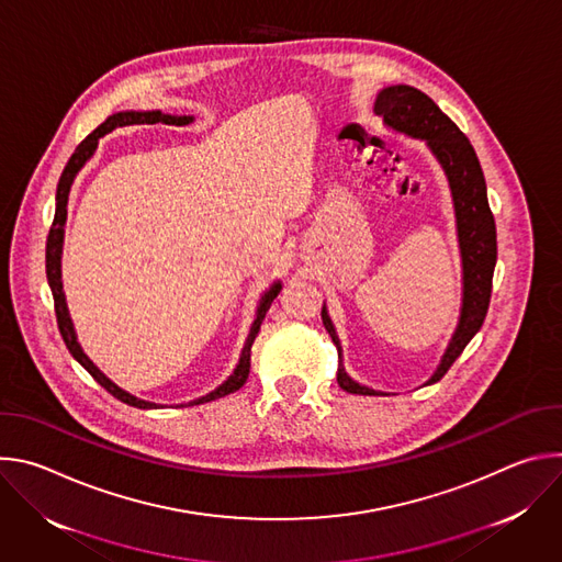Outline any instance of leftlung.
<instances>
[{
	"instance_id": "obj_1",
	"label": "left lung",
	"mask_w": 562,
	"mask_h": 562,
	"mask_svg": "<svg viewBox=\"0 0 562 562\" xmlns=\"http://www.w3.org/2000/svg\"><path fill=\"white\" fill-rule=\"evenodd\" d=\"M375 113L382 115L384 124L397 133H405L425 139L436 159L440 162L453 200L458 247L462 258V304L456 334L427 384L438 382L456 358L464 351L469 340L480 331L485 323L492 297V280L496 267V222L487 200V184L483 169H480L477 155L467 139V135L438 109V104L423 91L397 85L386 87L378 93ZM323 323L329 331L334 345L338 347V384L358 395H386L382 391L358 384L349 378L342 364L340 338L334 329L327 306H323Z\"/></svg>"
}]
</instances>
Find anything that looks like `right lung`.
Listing matches in <instances>:
<instances>
[{"instance_id": "add662e5", "label": "right lung", "mask_w": 562, "mask_h": 562, "mask_svg": "<svg viewBox=\"0 0 562 562\" xmlns=\"http://www.w3.org/2000/svg\"><path fill=\"white\" fill-rule=\"evenodd\" d=\"M176 124V126H187L193 122V117L189 115H167L162 111H124V113H115L111 115L104 124H100L91 135H87L82 142H79V146L75 148V153L70 155L68 165L64 167L61 171V178H59V184H57V195H55V217H53V226L48 231V239H46V278H48V286L53 291V300H55V315H57V327H59V334L66 342V349L70 351V356L82 364L93 378L95 382H100L113 397L122 400L124 405L128 407H137V409H157L155 403H146V400H139L135 395H131L128 391L120 389L115 382H111L91 360L89 356L82 351V347H79L77 342V336H75V329H72V323H70V315H68V306H66V297H64V286H61V245H64V222H66V204H68V193H70V187H72V180L75 176L79 173V169H82L91 155L95 153L98 148V142L100 137H104L106 133H111L115 126H128V124ZM282 284L280 282H273L269 286V291L262 295L260 304H258V311H256V319L251 325V331H249V338L245 342V349H243V356H239V362L235 367V371L211 393L193 400V403L189 405H202V403H211V400H217V397H224L233 391H237L239 386H243L249 378V369H251V347H254V340L260 331V325L262 319L271 306V302L278 297Z\"/></svg>"}]
</instances>
